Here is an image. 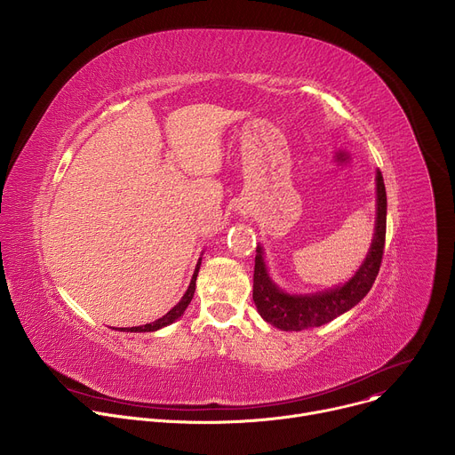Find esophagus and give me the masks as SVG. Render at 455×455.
<instances>
[{"instance_id":"esophagus-1","label":"esophagus","mask_w":455,"mask_h":455,"mask_svg":"<svg viewBox=\"0 0 455 455\" xmlns=\"http://www.w3.org/2000/svg\"><path fill=\"white\" fill-rule=\"evenodd\" d=\"M243 214H246V211H243Z\"/></svg>"}]
</instances>
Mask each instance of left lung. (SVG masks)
<instances>
[{"label": "left lung", "mask_w": 455, "mask_h": 455, "mask_svg": "<svg viewBox=\"0 0 455 455\" xmlns=\"http://www.w3.org/2000/svg\"><path fill=\"white\" fill-rule=\"evenodd\" d=\"M387 228V194L379 171H376V227L374 237L365 261L358 272L342 286L309 293L290 295L283 291L268 275L263 248L257 246L255 268H253V302L261 315L272 326L283 331H302L318 328L331 322L339 315L356 306L372 288L381 267L383 246Z\"/></svg>", "instance_id": "8db88e82"}]
</instances>
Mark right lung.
I'll return each mask as SVG.
<instances>
[{"mask_svg": "<svg viewBox=\"0 0 455 455\" xmlns=\"http://www.w3.org/2000/svg\"><path fill=\"white\" fill-rule=\"evenodd\" d=\"M200 265H202V259L198 261V265H196V270H194V275H192V279H190V284H188V288H187V291H185V295L181 297V300L169 311V313H165L162 318H158V320H155V322H151V323H146V326H135V328H120L118 331H129V333H146V331H156V330H160V328H165V326H169V323H172L174 320H178L181 315H183V311L187 309V306L190 304V300H192V297H194V291H196V277H198V272H200Z\"/></svg>", "mask_w": 455, "mask_h": 455, "instance_id": "right-lung-1", "label": "right lung"}]
</instances>
